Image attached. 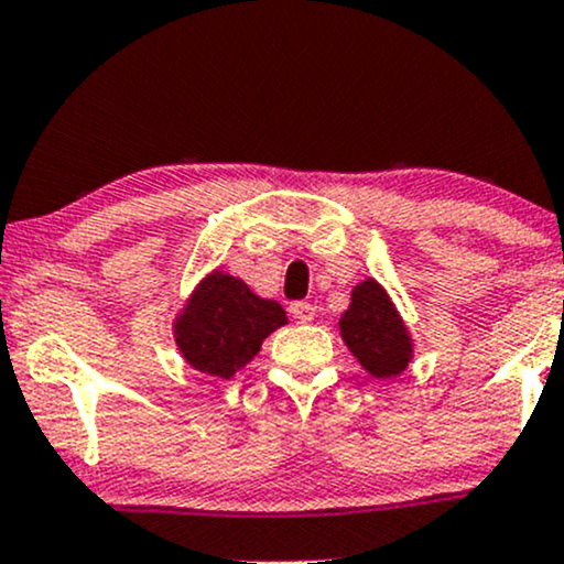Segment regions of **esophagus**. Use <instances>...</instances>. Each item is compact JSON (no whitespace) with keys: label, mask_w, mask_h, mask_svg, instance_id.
Listing matches in <instances>:
<instances>
[{"label":"esophagus","mask_w":564,"mask_h":564,"mask_svg":"<svg viewBox=\"0 0 564 564\" xmlns=\"http://www.w3.org/2000/svg\"><path fill=\"white\" fill-rule=\"evenodd\" d=\"M290 314H293V319H297V322H314V316H316V306H311V303H306V301H295V303H290Z\"/></svg>","instance_id":"1"}]
</instances>
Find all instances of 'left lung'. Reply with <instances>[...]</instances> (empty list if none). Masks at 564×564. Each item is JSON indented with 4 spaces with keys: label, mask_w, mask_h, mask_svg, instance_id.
<instances>
[{
    "label": "left lung",
    "mask_w": 564,
    "mask_h": 564,
    "mask_svg": "<svg viewBox=\"0 0 564 564\" xmlns=\"http://www.w3.org/2000/svg\"><path fill=\"white\" fill-rule=\"evenodd\" d=\"M340 335L350 354L375 377H393L412 359V337L386 290L375 280L356 284L350 308L340 316Z\"/></svg>",
    "instance_id": "obj_1"
}]
</instances>
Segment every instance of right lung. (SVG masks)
<instances>
[{
  "mask_svg": "<svg viewBox=\"0 0 564 564\" xmlns=\"http://www.w3.org/2000/svg\"><path fill=\"white\" fill-rule=\"evenodd\" d=\"M282 324L288 316L280 303L263 301L242 280L214 271L189 297L174 329L178 350L197 372L229 380Z\"/></svg>",
  "mask_w": 564,
  "mask_h": 564,
  "instance_id": "1",
  "label": "right lung"
}]
</instances>
